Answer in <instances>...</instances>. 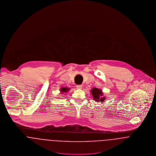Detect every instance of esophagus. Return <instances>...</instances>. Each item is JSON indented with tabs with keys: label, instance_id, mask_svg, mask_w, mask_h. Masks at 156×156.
Segmentation results:
<instances>
[{
	"label": "esophagus",
	"instance_id": "obj_1",
	"mask_svg": "<svg viewBox=\"0 0 156 156\" xmlns=\"http://www.w3.org/2000/svg\"><path fill=\"white\" fill-rule=\"evenodd\" d=\"M76 87V88H78V89H81L83 88L82 85H77Z\"/></svg>",
	"mask_w": 156,
	"mask_h": 156
}]
</instances>
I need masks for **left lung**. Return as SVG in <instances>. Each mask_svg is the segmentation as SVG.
<instances>
[{"label":"left lung","mask_w":156,"mask_h":156,"mask_svg":"<svg viewBox=\"0 0 156 156\" xmlns=\"http://www.w3.org/2000/svg\"><path fill=\"white\" fill-rule=\"evenodd\" d=\"M91 93L93 95L94 99H95L94 101H96V102H103V101H105V98L102 97L103 96V93H102V91L101 90L98 89L97 88H93L91 90Z\"/></svg>","instance_id":"1"}]
</instances>
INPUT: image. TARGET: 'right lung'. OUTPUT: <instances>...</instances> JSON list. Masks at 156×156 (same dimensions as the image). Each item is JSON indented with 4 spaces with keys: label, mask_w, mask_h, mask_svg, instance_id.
<instances>
[{
    "label": "right lung",
    "mask_w": 156,
    "mask_h": 156,
    "mask_svg": "<svg viewBox=\"0 0 156 156\" xmlns=\"http://www.w3.org/2000/svg\"><path fill=\"white\" fill-rule=\"evenodd\" d=\"M60 90H61V91H62V93H66V92H67V91L69 90V88H68L63 87V88H62Z\"/></svg>",
    "instance_id": "1"
}]
</instances>
